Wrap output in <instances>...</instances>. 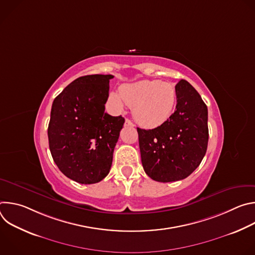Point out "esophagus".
Listing matches in <instances>:
<instances>
[{
  "label": "esophagus",
  "instance_id": "1",
  "mask_svg": "<svg viewBox=\"0 0 255 255\" xmlns=\"http://www.w3.org/2000/svg\"><path fill=\"white\" fill-rule=\"evenodd\" d=\"M125 126L134 127V124H133V122H132L131 120H129V119H126V120H125Z\"/></svg>",
  "mask_w": 255,
  "mask_h": 255
}]
</instances>
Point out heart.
I'll return each mask as SVG.
<instances>
[{"instance_id": "obj_1", "label": "heart", "mask_w": 255, "mask_h": 255, "mask_svg": "<svg viewBox=\"0 0 255 255\" xmlns=\"http://www.w3.org/2000/svg\"><path fill=\"white\" fill-rule=\"evenodd\" d=\"M109 102L118 111L128 105L133 108L134 119L141 126L155 128L171 117L176 105V90L169 83L143 80L121 86L119 93H110Z\"/></svg>"}]
</instances>
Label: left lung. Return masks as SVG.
Listing matches in <instances>:
<instances>
[{
	"mask_svg": "<svg viewBox=\"0 0 255 255\" xmlns=\"http://www.w3.org/2000/svg\"><path fill=\"white\" fill-rule=\"evenodd\" d=\"M171 117L154 129L137 128L141 162L146 174L160 183L188 177L203 160L209 139L208 109L185 80L176 86Z\"/></svg>",
	"mask_w": 255,
	"mask_h": 255,
	"instance_id": "8db88e82",
	"label": "left lung"
}]
</instances>
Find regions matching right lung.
<instances>
[{"instance_id": "right-lung-1", "label": "right lung", "mask_w": 255, "mask_h": 255, "mask_svg": "<svg viewBox=\"0 0 255 255\" xmlns=\"http://www.w3.org/2000/svg\"><path fill=\"white\" fill-rule=\"evenodd\" d=\"M112 75H91L70 83L53 101L48 125L49 149L59 170L84 185L110 171L125 119L105 113Z\"/></svg>"}]
</instances>
